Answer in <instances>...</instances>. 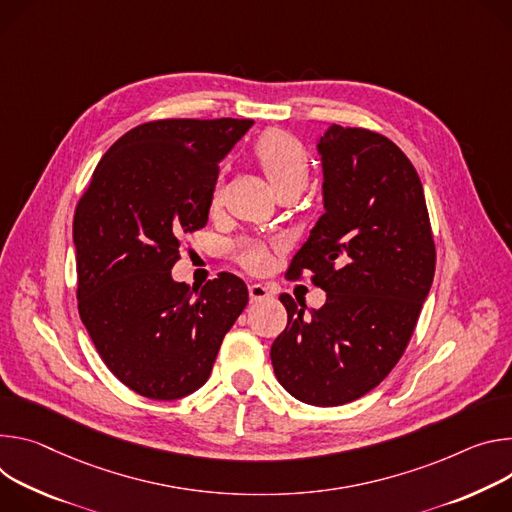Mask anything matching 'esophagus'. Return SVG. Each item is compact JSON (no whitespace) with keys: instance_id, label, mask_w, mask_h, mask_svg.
<instances>
[{"instance_id":"34e87169","label":"esophagus","mask_w":512,"mask_h":512,"mask_svg":"<svg viewBox=\"0 0 512 512\" xmlns=\"http://www.w3.org/2000/svg\"><path fill=\"white\" fill-rule=\"evenodd\" d=\"M248 293H250V301L256 303V301H264L272 295V291L264 285V282H252V285L248 287Z\"/></svg>"}]
</instances>
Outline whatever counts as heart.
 <instances>
[{
  "label": "heart",
  "instance_id": "b5f03b06",
  "mask_svg": "<svg viewBox=\"0 0 512 512\" xmlns=\"http://www.w3.org/2000/svg\"><path fill=\"white\" fill-rule=\"evenodd\" d=\"M254 156L276 193L282 189L303 191L307 187L311 173L309 154L295 136L282 130H268L256 140ZM217 199L219 191L213 193V203ZM240 260L250 268H260L266 262V254L258 246H246L240 250Z\"/></svg>",
  "mask_w": 512,
  "mask_h": 512
}]
</instances>
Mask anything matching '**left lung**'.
Instances as JSON below:
<instances>
[{"instance_id": "left-lung-1", "label": "left lung", "mask_w": 512, "mask_h": 512, "mask_svg": "<svg viewBox=\"0 0 512 512\" xmlns=\"http://www.w3.org/2000/svg\"><path fill=\"white\" fill-rule=\"evenodd\" d=\"M317 150L323 207L289 276L313 272L321 309L280 295L287 327L270 348L278 382L315 407L352 403L405 354L435 274V242L415 166L386 136L329 126Z\"/></svg>"}]
</instances>
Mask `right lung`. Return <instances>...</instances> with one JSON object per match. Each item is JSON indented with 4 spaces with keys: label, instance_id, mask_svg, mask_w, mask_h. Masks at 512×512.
Here are the masks:
<instances>
[{
    "label": "right lung",
    "instance_id": "right-lung-1",
    "mask_svg": "<svg viewBox=\"0 0 512 512\" xmlns=\"http://www.w3.org/2000/svg\"><path fill=\"white\" fill-rule=\"evenodd\" d=\"M252 120H156L99 160L77 203L79 315L120 382L154 401L203 386L223 335L248 305L232 272L197 291L173 280L187 234L207 223L219 160Z\"/></svg>",
    "mask_w": 512,
    "mask_h": 512
}]
</instances>
